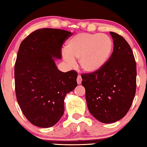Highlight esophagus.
Segmentation results:
<instances>
[{"mask_svg": "<svg viewBox=\"0 0 147 147\" xmlns=\"http://www.w3.org/2000/svg\"><path fill=\"white\" fill-rule=\"evenodd\" d=\"M82 82V78H81V76L80 75H78V77H77V83H78V85L80 84Z\"/></svg>", "mask_w": 147, "mask_h": 147, "instance_id": "34e87169", "label": "esophagus"}]
</instances>
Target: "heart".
Listing matches in <instances>:
<instances>
[{
  "mask_svg": "<svg viewBox=\"0 0 147 147\" xmlns=\"http://www.w3.org/2000/svg\"><path fill=\"white\" fill-rule=\"evenodd\" d=\"M112 50L113 42L107 34L80 33L67 42L63 57L69 64H73L74 59H79L82 69L93 73L108 62Z\"/></svg>",
  "mask_w": 147,
  "mask_h": 147,
  "instance_id": "heart-1",
  "label": "heart"
}]
</instances>
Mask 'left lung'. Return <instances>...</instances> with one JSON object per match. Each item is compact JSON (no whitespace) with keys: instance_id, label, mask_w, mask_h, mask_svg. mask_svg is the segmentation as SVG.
<instances>
[{"instance_id":"1","label":"left lung","mask_w":147,"mask_h":147,"mask_svg":"<svg viewBox=\"0 0 147 147\" xmlns=\"http://www.w3.org/2000/svg\"><path fill=\"white\" fill-rule=\"evenodd\" d=\"M110 34L113 50L108 62L97 71L81 74L88 110L104 123L123 118L136 92V62L132 49L123 36Z\"/></svg>"}]
</instances>
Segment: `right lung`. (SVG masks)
<instances>
[{
	"label": "right lung",
	"mask_w": 147,
	"mask_h": 147,
	"mask_svg": "<svg viewBox=\"0 0 147 147\" xmlns=\"http://www.w3.org/2000/svg\"><path fill=\"white\" fill-rule=\"evenodd\" d=\"M71 32L56 29H38L20 44L15 65V93L28 121L40 127L55 125L64 111L66 94L77 86L76 71L58 70L64 41Z\"/></svg>",
	"instance_id": "add662e5"
}]
</instances>
